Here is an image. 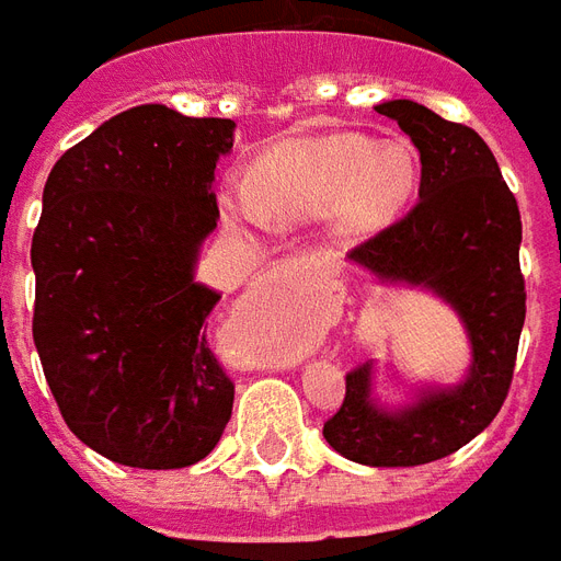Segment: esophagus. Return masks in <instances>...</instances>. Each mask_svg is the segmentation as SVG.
<instances>
[{
  "label": "esophagus",
  "instance_id": "1",
  "mask_svg": "<svg viewBox=\"0 0 561 561\" xmlns=\"http://www.w3.org/2000/svg\"><path fill=\"white\" fill-rule=\"evenodd\" d=\"M288 276H297V264L294 261H276L270 267V279H288Z\"/></svg>",
  "mask_w": 561,
  "mask_h": 561
}]
</instances>
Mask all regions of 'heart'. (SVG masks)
I'll use <instances>...</instances> for the list:
<instances>
[{
	"label": "heart",
	"mask_w": 561,
	"mask_h": 561,
	"mask_svg": "<svg viewBox=\"0 0 561 561\" xmlns=\"http://www.w3.org/2000/svg\"><path fill=\"white\" fill-rule=\"evenodd\" d=\"M419 186V157L408 142L365 133L294 139L261 157L228 207L249 222L327 217L347 238L396 222Z\"/></svg>",
	"instance_id": "obj_1"
}]
</instances>
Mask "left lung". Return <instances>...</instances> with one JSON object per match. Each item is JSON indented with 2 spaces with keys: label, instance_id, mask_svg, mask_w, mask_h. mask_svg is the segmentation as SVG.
I'll use <instances>...</instances> for the list:
<instances>
[{
  "label": "left lung",
  "instance_id": "1",
  "mask_svg": "<svg viewBox=\"0 0 561 561\" xmlns=\"http://www.w3.org/2000/svg\"><path fill=\"white\" fill-rule=\"evenodd\" d=\"M375 110L416 145L422 184L408 217L356 247L347 261L380 285L446 302L467 333L470 365L451 383H408L401 401L380 396L375 359L359 365L347 375L344 404L323 425V439L365 467H419L479 437L508 396L526 318L524 234L517 202L479 133L413 101Z\"/></svg>",
  "mask_w": 561,
  "mask_h": 561
}]
</instances>
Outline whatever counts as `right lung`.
<instances>
[{
    "mask_svg": "<svg viewBox=\"0 0 561 561\" xmlns=\"http://www.w3.org/2000/svg\"><path fill=\"white\" fill-rule=\"evenodd\" d=\"M234 127L142 103L61 153L44 186L37 356L68 428L124 467H190L231 419L234 386L202 335L222 294L196 267Z\"/></svg>",
    "mask_w": 561,
    "mask_h": 561,
    "instance_id": "1",
    "label": "right lung"
}]
</instances>
